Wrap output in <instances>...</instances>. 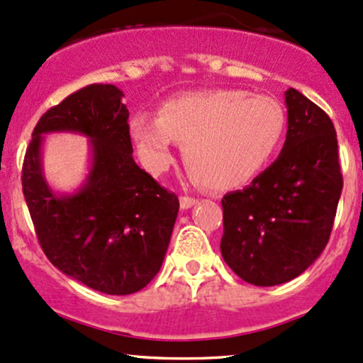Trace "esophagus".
Instances as JSON below:
<instances>
[{
	"label": "esophagus",
	"mask_w": 363,
	"mask_h": 363,
	"mask_svg": "<svg viewBox=\"0 0 363 363\" xmlns=\"http://www.w3.org/2000/svg\"><path fill=\"white\" fill-rule=\"evenodd\" d=\"M179 203H181V208L182 209H189V208H193L194 204H198V199L189 198V196H181Z\"/></svg>",
	"instance_id": "1"
}]
</instances>
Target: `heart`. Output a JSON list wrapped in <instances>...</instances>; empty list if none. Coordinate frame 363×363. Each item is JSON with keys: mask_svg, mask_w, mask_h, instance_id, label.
<instances>
[{"mask_svg": "<svg viewBox=\"0 0 363 363\" xmlns=\"http://www.w3.org/2000/svg\"><path fill=\"white\" fill-rule=\"evenodd\" d=\"M286 132L277 99L242 89L194 91L165 99L155 118L137 113L128 133L140 162L160 176L174 162V142L191 172L213 189L240 187L270 164Z\"/></svg>", "mask_w": 363, "mask_h": 363, "instance_id": "b5f03b06", "label": "heart"}]
</instances>
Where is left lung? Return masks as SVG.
Here are the masks:
<instances>
[{
  "instance_id": "8db88e82",
  "label": "left lung",
  "mask_w": 363,
  "mask_h": 363,
  "mask_svg": "<svg viewBox=\"0 0 363 363\" xmlns=\"http://www.w3.org/2000/svg\"><path fill=\"white\" fill-rule=\"evenodd\" d=\"M286 106V142L276 162L221 199V255L253 286L292 281L321 255L343 187L330 116L292 87Z\"/></svg>"
}]
</instances>
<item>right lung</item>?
Masks as SVG:
<instances>
[{
	"instance_id": "right-lung-1",
	"label": "right lung",
	"mask_w": 363,
	"mask_h": 363,
	"mask_svg": "<svg viewBox=\"0 0 363 363\" xmlns=\"http://www.w3.org/2000/svg\"><path fill=\"white\" fill-rule=\"evenodd\" d=\"M113 84L76 91L42 115L32 133L21 186L47 259L65 276L111 296L133 294L157 276L179 199L133 160L128 110ZM90 138L91 167L74 194H55L41 169L47 133Z\"/></svg>"
}]
</instances>
